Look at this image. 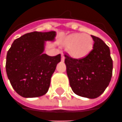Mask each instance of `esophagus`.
Returning a JSON list of instances; mask_svg holds the SVG:
<instances>
[{
	"label": "esophagus",
	"instance_id": "1",
	"mask_svg": "<svg viewBox=\"0 0 122 122\" xmlns=\"http://www.w3.org/2000/svg\"><path fill=\"white\" fill-rule=\"evenodd\" d=\"M64 59H65V57H64V54H62V55H61V60H62V61H64Z\"/></svg>",
	"mask_w": 122,
	"mask_h": 122
}]
</instances>
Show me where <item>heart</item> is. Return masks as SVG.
Masks as SVG:
<instances>
[{"mask_svg":"<svg viewBox=\"0 0 122 122\" xmlns=\"http://www.w3.org/2000/svg\"><path fill=\"white\" fill-rule=\"evenodd\" d=\"M64 44L69 46V52L74 57H82L88 54L93 46V40L87 34H73L66 38Z\"/></svg>","mask_w":122,"mask_h":122,"instance_id":"heart-1","label":"heart"}]
</instances>
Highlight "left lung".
<instances>
[{
    "instance_id": "1",
    "label": "left lung",
    "mask_w": 122,
    "mask_h": 122,
    "mask_svg": "<svg viewBox=\"0 0 122 122\" xmlns=\"http://www.w3.org/2000/svg\"><path fill=\"white\" fill-rule=\"evenodd\" d=\"M93 48L85 56L73 58L65 54L64 62L70 85L76 94L96 98L105 91L110 82L113 62L109 47L98 37L91 36Z\"/></svg>"
}]
</instances>
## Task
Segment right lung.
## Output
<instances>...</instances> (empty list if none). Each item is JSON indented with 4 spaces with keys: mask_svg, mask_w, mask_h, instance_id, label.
Masks as SVG:
<instances>
[{
    "mask_svg": "<svg viewBox=\"0 0 122 122\" xmlns=\"http://www.w3.org/2000/svg\"><path fill=\"white\" fill-rule=\"evenodd\" d=\"M55 31L32 32L13 42L6 55V71L12 86L24 98L44 95L61 55L44 54L45 41H53Z\"/></svg>",
    "mask_w": 122,
    "mask_h": 122,
    "instance_id": "right-lung-1",
    "label": "right lung"
}]
</instances>
